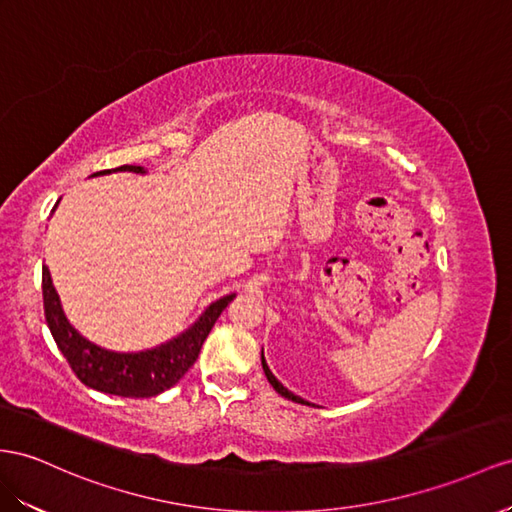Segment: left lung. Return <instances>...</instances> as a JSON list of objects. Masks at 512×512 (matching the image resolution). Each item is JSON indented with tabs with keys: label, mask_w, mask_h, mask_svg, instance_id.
I'll return each instance as SVG.
<instances>
[{
	"label": "left lung",
	"mask_w": 512,
	"mask_h": 512,
	"mask_svg": "<svg viewBox=\"0 0 512 512\" xmlns=\"http://www.w3.org/2000/svg\"><path fill=\"white\" fill-rule=\"evenodd\" d=\"M261 365H264V372H266V378H268V383L274 387V391L277 393H281L283 398H287V400H292V402H298V404H309L307 400H303V398H298L296 393H292V391H287L277 378H274V374L270 372V368H268V363H266V359H264V352H261Z\"/></svg>",
	"instance_id": "left-lung-1"
}]
</instances>
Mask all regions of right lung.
<instances>
[{
	"instance_id": "add662e5",
	"label": "right lung",
	"mask_w": 512,
	"mask_h": 512,
	"mask_svg": "<svg viewBox=\"0 0 512 512\" xmlns=\"http://www.w3.org/2000/svg\"><path fill=\"white\" fill-rule=\"evenodd\" d=\"M112 170L147 173L142 166L129 164ZM112 170H99L95 175H106ZM233 298L235 294L216 300L186 333H181L162 346L144 352H112L88 342L84 335L73 329L62 311L60 296L54 283H51L49 268L43 266L45 320L64 359L69 361L71 370L86 387L123 398H151L177 385L179 378L194 365L209 331L214 329L218 316Z\"/></svg>"
}]
</instances>
